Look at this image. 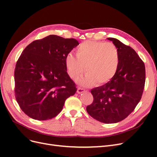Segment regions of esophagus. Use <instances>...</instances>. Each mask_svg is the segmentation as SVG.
<instances>
[{
  "mask_svg": "<svg viewBox=\"0 0 157 157\" xmlns=\"http://www.w3.org/2000/svg\"><path fill=\"white\" fill-rule=\"evenodd\" d=\"M84 91H85L84 89H83L82 88H78V89H77V93L79 94L84 92Z\"/></svg>",
  "mask_w": 157,
  "mask_h": 157,
  "instance_id": "1",
  "label": "esophagus"
}]
</instances>
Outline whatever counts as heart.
<instances>
[{"mask_svg": "<svg viewBox=\"0 0 157 157\" xmlns=\"http://www.w3.org/2000/svg\"><path fill=\"white\" fill-rule=\"evenodd\" d=\"M76 58L71 54L65 58V67L69 77L76 80L86 71L79 81L84 86L96 84L103 85L115 77L119 65V54L117 47L105 42L86 41L75 51Z\"/></svg>", "mask_w": 157, "mask_h": 157, "instance_id": "obj_1", "label": "heart"}]
</instances>
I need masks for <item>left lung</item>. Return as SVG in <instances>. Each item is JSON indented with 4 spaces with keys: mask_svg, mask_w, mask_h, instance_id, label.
Masks as SVG:
<instances>
[{
    "mask_svg": "<svg viewBox=\"0 0 157 157\" xmlns=\"http://www.w3.org/2000/svg\"><path fill=\"white\" fill-rule=\"evenodd\" d=\"M118 51L119 65L110 81L91 90L94 97L86 111L94 119L111 124L126 118L141 98L145 82L144 61L130 46L115 38H108Z\"/></svg>",
    "mask_w": 157,
    "mask_h": 157,
    "instance_id": "obj_1",
    "label": "left lung"
}]
</instances>
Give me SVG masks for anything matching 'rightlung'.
Listing matches in <instances>:
<instances>
[{
  "label": "right lung",
  "instance_id": "right-lung-1",
  "mask_svg": "<svg viewBox=\"0 0 157 157\" xmlns=\"http://www.w3.org/2000/svg\"><path fill=\"white\" fill-rule=\"evenodd\" d=\"M78 44L76 39L52 35L32 42L23 51L14 71L15 96L27 116L39 121L54 118L77 92L65 58Z\"/></svg>",
  "mask_w": 157,
  "mask_h": 157
}]
</instances>
